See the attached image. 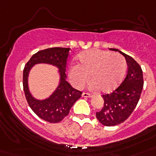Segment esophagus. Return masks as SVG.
<instances>
[{
	"mask_svg": "<svg viewBox=\"0 0 156 156\" xmlns=\"http://www.w3.org/2000/svg\"><path fill=\"white\" fill-rule=\"evenodd\" d=\"M82 95H83V97H91V95L90 94H89V93H87V92H83V94H82Z\"/></svg>",
	"mask_w": 156,
	"mask_h": 156,
	"instance_id": "obj_1",
	"label": "esophagus"
}]
</instances>
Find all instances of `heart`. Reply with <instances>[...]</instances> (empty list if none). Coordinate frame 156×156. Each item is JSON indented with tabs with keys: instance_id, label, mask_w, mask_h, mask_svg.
Here are the masks:
<instances>
[{
	"instance_id": "b5f03b06",
	"label": "heart",
	"mask_w": 156,
	"mask_h": 156,
	"mask_svg": "<svg viewBox=\"0 0 156 156\" xmlns=\"http://www.w3.org/2000/svg\"><path fill=\"white\" fill-rule=\"evenodd\" d=\"M79 64L69 68V77L76 88H82L89 78L92 80L90 88H100L104 92H109L117 87L126 71V61L118 53L108 51L90 49L78 56Z\"/></svg>"
}]
</instances>
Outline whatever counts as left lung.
<instances>
[{"instance_id":"1","label":"left lung","mask_w":156,"mask_h":156,"mask_svg":"<svg viewBox=\"0 0 156 156\" xmlns=\"http://www.w3.org/2000/svg\"><path fill=\"white\" fill-rule=\"evenodd\" d=\"M110 49L125 56L128 70L124 81L116 90L102 95L104 107L101 111L96 112V118L105 126L119 125L130 116L138 104L143 87V70L138 62L118 49Z\"/></svg>"}]
</instances>
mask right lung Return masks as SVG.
<instances>
[{"label":"right lung","instance_id":"obj_1","mask_svg":"<svg viewBox=\"0 0 156 156\" xmlns=\"http://www.w3.org/2000/svg\"><path fill=\"white\" fill-rule=\"evenodd\" d=\"M69 48H50L34 54L23 69V90L26 99L32 111L40 118L50 123L62 121L69 112L73 104L82 96L83 92L72 87L66 81V67ZM49 63L59 69L60 83L55 91L45 100H37L33 97L28 87V75L36 63Z\"/></svg>","mask_w":156,"mask_h":156}]
</instances>
